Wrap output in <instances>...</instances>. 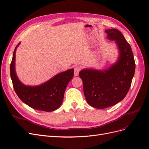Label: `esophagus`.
Listing matches in <instances>:
<instances>
[{"mask_svg":"<svg viewBox=\"0 0 149 149\" xmlns=\"http://www.w3.org/2000/svg\"><path fill=\"white\" fill-rule=\"evenodd\" d=\"M80 70V67L79 66H75L74 67V75L78 76Z\"/></svg>","mask_w":149,"mask_h":149,"instance_id":"1","label":"esophagus"}]
</instances>
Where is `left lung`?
Returning a JSON list of instances; mask_svg holds the SVG:
<instances>
[{
    "label": "left lung",
    "mask_w": 149,
    "mask_h": 149,
    "mask_svg": "<svg viewBox=\"0 0 149 149\" xmlns=\"http://www.w3.org/2000/svg\"><path fill=\"white\" fill-rule=\"evenodd\" d=\"M105 32L108 40L115 41L117 45V61L106 69H83L79 72L88 103L98 109L113 106L124 99L135 71L132 50L124 35L116 29Z\"/></svg>",
    "instance_id": "obj_1"
}]
</instances>
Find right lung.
Instances as JSON below:
<instances>
[{"instance_id": "add662e5", "label": "right lung", "mask_w": 149, "mask_h": 149, "mask_svg": "<svg viewBox=\"0 0 149 149\" xmlns=\"http://www.w3.org/2000/svg\"><path fill=\"white\" fill-rule=\"evenodd\" d=\"M15 48L10 64V75L14 89L19 98L30 107L46 112L54 111L63 102L65 89L74 76V69L55 75L48 81L37 86L25 85L16 75Z\"/></svg>"}]
</instances>
